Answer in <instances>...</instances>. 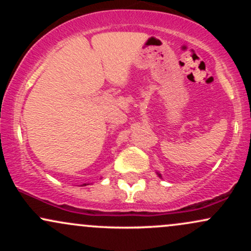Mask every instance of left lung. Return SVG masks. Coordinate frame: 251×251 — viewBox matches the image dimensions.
Returning <instances> with one entry per match:
<instances>
[{
  "label": "left lung",
  "instance_id": "left-lung-1",
  "mask_svg": "<svg viewBox=\"0 0 251 251\" xmlns=\"http://www.w3.org/2000/svg\"><path fill=\"white\" fill-rule=\"evenodd\" d=\"M157 175H158V176H159V177H160V178H162V175H160V174H159V172H157Z\"/></svg>",
  "mask_w": 251,
  "mask_h": 251
}]
</instances>
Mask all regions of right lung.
I'll use <instances>...</instances> for the list:
<instances>
[{
    "mask_svg": "<svg viewBox=\"0 0 251 251\" xmlns=\"http://www.w3.org/2000/svg\"><path fill=\"white\" fill-rule=\"evenodd\" d=\"M83 185H87V184H83Z\"/></svg>",
    "mask_w": 251,
    "mask_h": 251,
    "instance_id": "1",
    "label": "right lung"
}]
</instances>
